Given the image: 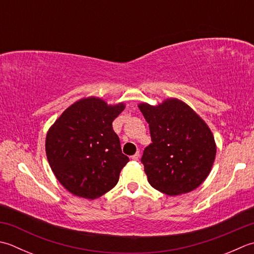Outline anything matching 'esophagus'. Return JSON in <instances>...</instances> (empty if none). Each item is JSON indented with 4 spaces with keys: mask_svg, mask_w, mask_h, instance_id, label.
I'll list each match as a JSON object with an SVG mask.
<instances>
[{
    "mask_svg": "<svg viewBox=\"0 0 254 254\" xmlns=\"http://www.w3.org/2000/svg\"><path fill=\"white\" fill-rule=\"evenodd\" d=\"M138 158H140V153H138V152H136L135 154H134V155L131 156V160H133V161H137Z\"/></svg>",
    "mask_w": 254,
    "mask_h": 254,
    "instance_id": "1",
    "label": "esophagus"
}]
</instances>
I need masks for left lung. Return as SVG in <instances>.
Segmentation results:
<instances>
[{
  "label": "left lung",
  "instance_id": "obj_1",
  "mask_svg": "<svg viewBox=\"0 0 254 254\" xmlns=\"http://www.w3.org/2000/svg\"><path fill=\"white\" fill-rule=\"evenodd\" d=\"M152 143L141 162L153 188L168 196L195 190L211 172L216 142L209 127L192 109L176 98L157 106L142 102Z\"/></svg>",
  "mask_w": 254,
  "mask_h": 254
}]
</instances>
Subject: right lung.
Masks as SVG:
<instances>
[{"instance_id":"1","label":"right lung","mask_w":254,"mask_h":254,"mask_svg":"<svg viewBox=\"0 0 254 254\" xmlns=\"http://www.w3.org/2000/svg\"><path fill=\"white\" fill-rule=\"evenodd\" d=\"M126 104L97 97L72 103L49 127L47 160L58 182L72 195L96 199L117 185L128 157L112 122Z\"/></svg>"}]
</instances>
